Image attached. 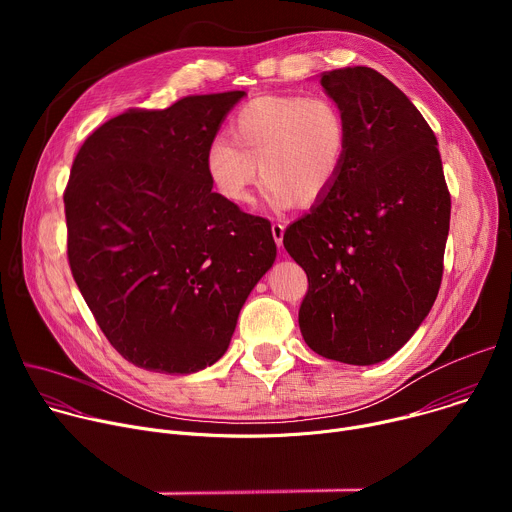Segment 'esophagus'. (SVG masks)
I'll return each mask as SVG.
<instances>
[{"label":"esophagus","instance_id":"1","mask_svg":"<svg viewBox=\"0 0 512 512\" xmlns=\"http://www.w3.org/2000/svg\"><path fill=\"white\" fill-rule=\"evenodd\" d=\"M271 233H273L275 245L281 249V247H283V233H285V227L279 225V223H273V225H271Z\"/></svg>","mask_w":512,"mask_h":512}]
</instances>
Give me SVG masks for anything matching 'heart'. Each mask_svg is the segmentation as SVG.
Masks as SVG:
<instances>
[{"label": "heart", "mask_w": 512, "mask_h": 512, "mask_svg": "<svg viewBox=\"0 0 512 512\" xmlns=\"http://www.w3.org/2000/svg\"><path fill=\"white\" fill-rule=\"evenodd\" d=\"M216 137L206 172L229 204L247 206L259 184L275 208L312 206L336 184L350 145L344 109L328 95H271L247 103Z\"/></svg>", "instance_id": "obj_1"}]
</instances>
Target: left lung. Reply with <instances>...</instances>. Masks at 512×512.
I'll list each match as a JSON object with an SVG mask.
<instances>
[{"instance_id": "left-lung-1", "label": "left lung", "mask_w": 512, "mask_h": 512, "mask_svg": "<svg viewBox=\"0 0 512 512\" xmlns=\"http://www.w3.org/2000/svg\"><path fill=\"white\" fill-rule=\"evenodd\" d=\"M346 113L350 145L332 190L283 235L308 275L306 344L330 360L377 364L429 314L444 273L450 192L437 139L381 72H322Z\"/></svg>"}]
</instances>
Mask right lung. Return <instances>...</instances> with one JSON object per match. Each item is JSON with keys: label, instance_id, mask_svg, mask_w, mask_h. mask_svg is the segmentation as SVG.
Listing matches in <instances>:
<instances>
[{"label": "right lung", "instance_id": "add662e5", "mask_svg": "<svg viewBox=\"0 0 512 512\" xmlns=\"http://www.w3.org/2000/svg\"><path fill=\"white\" fill-rule=\"evenodd\" d=\"M245 91L129 109L95 129L64 190L68 263L111 346L190 375L221 358L271 269V225L212 192L206 152Z\"/></svg>", "mask_w": 512, "mask_h": 512}]
</instances>
